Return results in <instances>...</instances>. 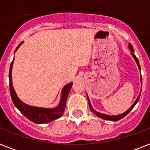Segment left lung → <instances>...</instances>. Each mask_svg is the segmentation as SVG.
I'll return each mask as SVG.
<instances>
[{
	"label": "left lung",
	"mask_w": 150,
	"mask_h": 150,
	"mask_svg": "<svg viewBox=\"0 0 150 150\" xmlns=\"http://www.w3.org/2000/svg\"><path fill=\"white\" fill-rule=\"evenodd\" d=\"M128 48H129V50H130V51H131V55L133 57V58L135 59V62H136V64H137V66H138V68H139V70L141 71V68H140V64H139V60H138V58L136 57V56H135V54H134V49H133V47L132 46V44H131V43H128ZM140 81H141V90H142V76H141V75H140ZM141 90H140V93H139V96H138L137 99L135 100V103H134L132 105V107H131L128 110H127L125 112H124L123 114H117V115H108V114H103V113H100V112L96 111V110L94 109L93 107V106H92L91 103H90V100H89V96H88L87 93H86V96H87V99H88V102H89V108H90L91 111L93 112V114H96V116L99 117H100V118L104 119V120H107V121H119V120H121V118L125 117L126 115H127V114H128V113H129V112H130L131 110L133 109V107H135V104L137 103L138 101H139V100L140 94H141Z\"/></svg>",
	"instance_id": "left-lung-1"
}]
</instances>
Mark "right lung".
I'll list each match as a JSON object with an SVG mask.
<instances>
[{
    "mask_svg": "<svg viewBox=\"0 0 150 150\" xmlns=\"http://www.w3.org/2000/svg\"><path fill=\"white\" fill-rule=\"evenodd\" d=\"M23 42L20 43L18 46L15 53L22 45ZM14 60L12 61L10 66V70H9V88H10V94L13 103L15 104V107L24 115L25 117L29 119V121H33L36 124H46L51 122V121L56 120L62 116V114L64 112L66 106V101L68 98V93L70 92L71 86H72L73 82H70L68 84L65 85L62 89L61 93V99L59 101L58 105H57L55 107H40L30 106L26 103H25L18 98L17 94L15 93L12 84V66Z\"/></svg>",
    "mask_w": 150,
    "mask_h": 150,
    "instance_id": "add662e5",
    "label": "right lung"
}]
</instances>
